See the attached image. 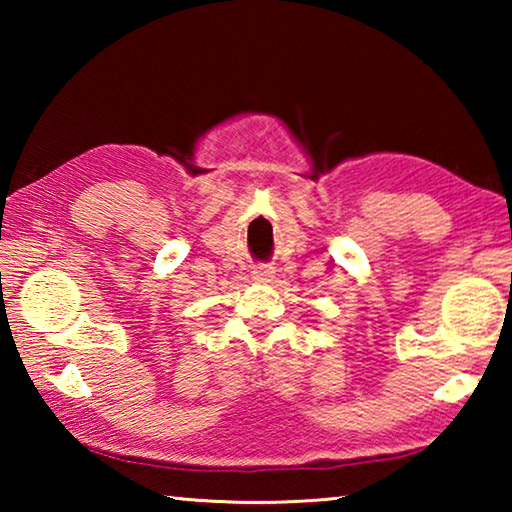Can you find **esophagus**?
Returning a JSON list of instances; mask_svg holds the SVG:
<instances>
[{
	"mask_svg": "<svg viewBox=\"0 0 512 512\" xmlns=\"http://www.w3.org/2000/svg\"><path fill=\"white\" fill-rule=\"evenodd\" d=\"M273 266H268V264H257V266H253V277L255 280H259V282H268L273 277Z\"/></svg>",
	"mask_w": 512,
	"mask_h": 512,
	"instance_id": "1",
	"label": "esophagus"
}]
</instances>
